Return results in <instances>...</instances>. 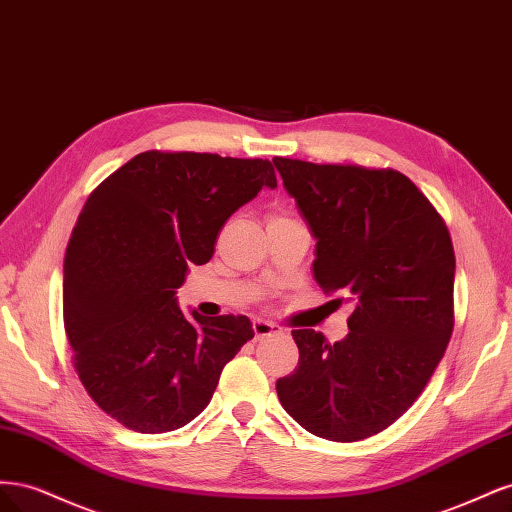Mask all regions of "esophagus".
Returning <instances> with one entry per match:
<instances>
[{"mask_svg":"<svg viewBox=\"0 0 512 512\" xmlns=\"http://www.w3.org/2000/svg\"><path fill=\"white\" fill-rule=\"evenodd\" d=\"M275 333H280V327H277V324H273L269 320H262V318L254 320V335H256V339L269 337V335H275Z\"/></svg>","mask_w":512,"mask_h":512,"instance_id":"obj_1","label":"esophagus"}]
</instances>
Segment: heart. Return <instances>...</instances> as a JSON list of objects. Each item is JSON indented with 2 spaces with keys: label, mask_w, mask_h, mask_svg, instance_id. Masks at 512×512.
<instances>
[{
  "label": "heart",
  "mask_w": 512,
  "mask_h": 512,
  "mask_svg": "<svg viewBox=\"0 0 512 512\" xmlns=\"http://www.w3.org/2000/svg\"><path fill=\"white\" fill-rule=\"evenodd\" d=\"M282 218H288V215L286 213H273L269 220H282Z\"/></svg>",
  "instance_id": "1"
}]
</instances>
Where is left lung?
<instances>
[{
  "mask_svg": "<svg viewBox=\"0 0 512 512\" xmlns=\"http://www.w3.org/2000/svg\"><path fill=\"white\" fill-rule=\"evenodd\" d=\"M273 164L318 239L316 282L354 301L342 342L292 331L299 365L277 380V397L318 438L365 440L414 404L444 356L455 327L453 241L399 170Z\"/></svg>",
  "mask_w": 512,
  "mask_h": 512,
  "instance_id": "1",
  "label": "left lung"
}]
</instances>
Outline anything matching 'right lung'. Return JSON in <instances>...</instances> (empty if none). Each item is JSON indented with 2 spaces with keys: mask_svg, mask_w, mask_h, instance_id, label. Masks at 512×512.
<instances>
[{
  "mask_svg": "<svg viewBox=\"0 0 512 512\" xmlns=\"http://www.w3.org/2000/svg\"><path fill=\"white\" fill-rule=\"evenodd\" d=\"M262 185H277L269 160L151 149L89 194L66 247L64 327L85 391L123 427L188 425L254 337L247 316L185 318L175 292Z\"/></svg>",
  "mask_w": 512,
  "mask_h": 512,
  "instance_id": "1",
  "label": "right lung"
}]
</instances>
